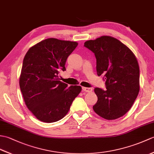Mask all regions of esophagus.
Masks as SVG:
<instances>
[{
  "label": "esophagus",
  "mask_w": 154,
  "mask_h": 154,
  "mask_svg": "<svg viewBox=\"0 0 154 154\" xmlns=\"http://www.w3.org/2000/svg\"><path fill=\"white\" fill-rule=\"evenodd\" d=\"M83 91H85V92H87V93H91V92H92L93 89H92V88L83 87Z\"/></svg>",
  "instance_id": "esophagus-1"
}]
</instances>
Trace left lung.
I'll return each instance as SVG.
<instances>
[{
    "label": "left lung",
    "instance_id": "obj_1",
    "mask_svg": "<svg viewBox=\"0 0 154 154\" xmlns=\"http://www.w3.org/2000/svg\"><path fill=\"white\" fill-rule=\"evenodd\" d=\"M84 46L94 54L97 75L105 80L106 90L94 88L98 100L93 110L104 119H119L131 109L138 94V61L126 45L108 35L87 41Z\"/></svg>",
    "mask_w": 154,
    "mask_h": 154
}]
</instances>
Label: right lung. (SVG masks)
Instances as JSON below:
<instances>
[{
    "mask_svg": "<svg viewBox=\"0 0 154 154\" xmlns=\"http://www.w3.org/2000/svg\"><path fill=\"white\" fill-rule=\"evenodd\" d=\"M78 44L56 38L44 40L29 49L23 60L20 87L26 105L44 122H57L66 115L80 86L67 87L59 77L67 57Z\"/></svg>",
    "mask_w": 154,
    "mask_h": 154,
    "instance_id": "right-lung-1",
    "label": "right lung"
}]
</instances>
